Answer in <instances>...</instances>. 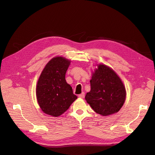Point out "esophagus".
Masks as SVG:
<instances>
[{
    "mask_svg": "<svg viewBox=\"0 0 155 155\" xmlns=\"http://www.w3.org/2000/svg\"><path fill=\"white\" fill-rule=\"evenodd\" d=\"M79 97H81V98H83L85 97V92H82L81 94H80L79 95Z\"/></svg>",
    "mask_w": 155,
    "mask_h": 155,
    "instance_id": "esophagus-1",
    "label": "esophagus"
}]
</instances>
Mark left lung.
<instances>
[{"label":"left lung","instance_id":"8db88e82","mask_svg":"<svg viewBox=\"0 0 155 155\" xmlns=\"http://www.w3.org/2000/svg\"><path fill=\"white\" fill-rule=\"evenodd\" d=\"M90 82L91 91L87 93L85 100L96 113L108 116L120 110L125 100V88L113 70L98 65Z\"/></svg>","mask_w":155,"mask_h":155}]
</instances>
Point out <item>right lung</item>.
Instances as JSON below:
<instances>
[{
    "label": "right lung",
    "instance_id": "1",
    "mask_svg": "<svg viewBox=\"0 0 155 155\" xmlns=\"http://www.w3.org/2000/svg\"><path fill=\"white\" fill-rule=\"evenodd\" d=\"M70 63L64 58H54L41 74L37 84L36 96L45 114L55 117L61 115L78 98L65 79Z\"/></svg>",
    "mask_w": 155,
    "mask_h": 155
}]
</instances>
